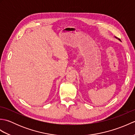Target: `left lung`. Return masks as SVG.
<instances>
[{
  "mask_svg": "<svg viewBox=\"0 0 135 135\" xmlns=\"http://www.w3.org/2000/svg\"><path fill=\"white\" fill-rule=\"evenodd\" d=\"M119 41H120V39H119Z\"/></svg>",
  "mask_w": 135,
  "mask_h": 135,
  "instance_id": "left-lung-1",
  "label": "left lung"
}]
</instances>
